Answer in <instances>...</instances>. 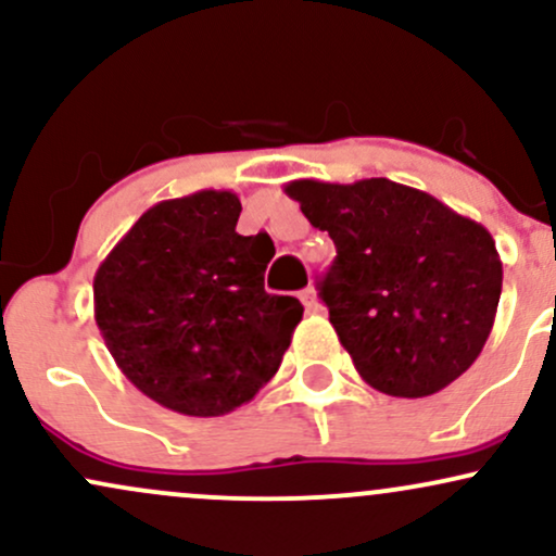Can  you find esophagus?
Segmentation results:
<instances>
[{
  "label": "esophagus",
  "mask_w": 556,
  "mask_h": 556,
  "mask_svg": "<svg viewBox=\"0 0 556 556\" xmlns=\"http://www.w3.org/2000/svg\"><path fill=\"white\" fill-rule=\"evenodd\" d=\"M300 300H303V305H305V311H308V314H316V311H318V300H316L314 287H305V290L300 292Z\"/></svg>",
  "instance_id": "esophagus-1"
}]
</instances>
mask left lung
Here are the masks:
<instances>
[{"mask_svg":"<svg viewBox=\"0 0 556 556\" xmlns=\"http://www.w3.org/2000/svg\"><path fill=\"white\" fill-rule=\"evenodd\" d=\"M285 193L334 240L318 295L368 384L392 397H429L473 366L502 295L486 227L387 177L292 180Z\"/></svg>","mask_w":556,"mask_h":556,"instance_id":"left-lung-1","label":"left lung"}]
</instances>
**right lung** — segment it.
<instances>
[{"mask_svg": "<svg viewBox=\"0 0 556 556\" xmlns=\"http://www.w3.org/2000/svg\"><path fill=\"white\" fill-rule=\"evenodd\" d=\"M232 190H198L151 206L93 277L106 350L146 397L214 418L256 397L303 318L298 298L269 295L266 232H235Z\"/></svg>", "mask_w": 556, "mask_h": 556, "instance_id": "1", "label": "right lung"}]
</instances>
